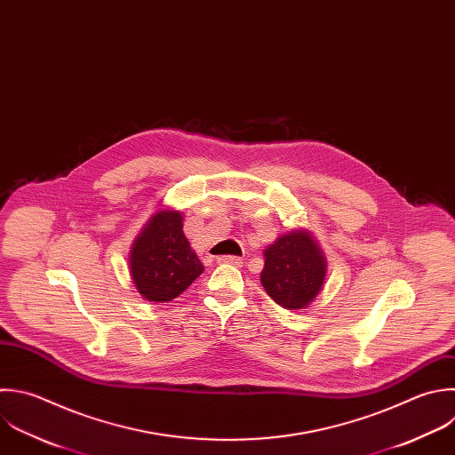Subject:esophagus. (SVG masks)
<instances>
[{
    "label": "esophagus",
    "instance_id": "34e87169",
    "mask_svg": "<svg viewBox=\"0 0 455 455\" xmlns=\"http://www.w3.org/2000/svg\"><path fill=\"white\" fill-rule=\"evenodd\" d=\"M217 261H219V263H226V265H236V267L242 265V258H240V256H231V254L219 256Z\"/></svg>",
    "mask_w": 455,
    "mask_h": 455
}]
</instances>
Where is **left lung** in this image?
<instances>
[{
    "mask_svg": "<svg viewBox=\"0 0 455 455\" xmlns=\"http://www.w3.org/2000/svg\"><path fill=\"white\" fill-rule=\"evenodd\" d=\"M325 261L307 233H288L265 251L261 284L286 309L306 307L320 291Z\"/></svg>",
    "mask_w": 455,
    "mask_h": 455,
    "instance_id": "obj_1",
    "label": "left lung"
}]
</instances>
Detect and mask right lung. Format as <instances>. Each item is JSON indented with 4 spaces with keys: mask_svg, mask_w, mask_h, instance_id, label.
I'll use <instances>...</instances> for the list:
<instances>
[{
    "mask_svg": "<svg viewBox=\"0 0 455 455\" xmlns=\"http://www.w3.org/2000/svg\"><path fill=\"white\" fill-rule=\"evenodd\" d=\"M130 270L140 295L169 302L204 270L183 233L180 212H158L132 249Z\"/></svg>",
    "mask_w": 455,
    "mask_h": 455,
    "instance_id": "right-lung-1",
    "label": "right lung"
}]
</instances>
